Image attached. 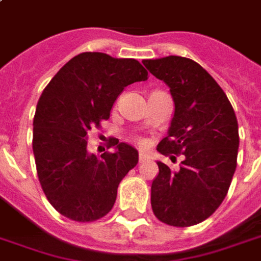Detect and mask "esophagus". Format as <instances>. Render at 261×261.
I'll list each match as a JSON object with an SVG mask.
<instances>
[{
  "instance_id": "34e87169",
  "label": "esophagus",
  "mask_w": 261,
  "mask_h": 261,
  "mask_svg": "<svg viewBox=\"0 0 261 261\" xmlns=\"http://www.w3.org/2000/svg\"><path fill=\"white\" fill-rule=\"evenodd\" d=\"M148 159V156L145 155V153H140V156H138V161H140V164H142V162H145Z\"/></svg>"
}]
</instances>
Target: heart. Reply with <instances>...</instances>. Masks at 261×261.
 <instances>
[{"instance_id": "b5f03b06", "label": "heart", "mask_w": 261, "mask_h": 261, "mask_svg": "<svg viewBox=\"0 0 261 261\" xmlns=\"http://www.w3.org/2000/svg\"><path fill=\"white\" fill-rule=\"evenodd\" d=\"M140 145H141V147H145V145H147V142L144 141V140H140Z\"/></svg>"}]
</instances>
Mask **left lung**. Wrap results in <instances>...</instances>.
Here are the masks:
<instances>
[{
  "instance_id": "obj_1",
  "label": "left lung",
  "mask_w": 261,
  "mask_h": 261,
  "mask_svg": "<svg viewBox=\"0 0 261 261\" xmlns=\"http://www.w3.org/2000/svg\"><path fill=\"white\" fill-rule=\"evenodd\" d=\"M142 63L169 86L175 103L168 137L156 149L164 155H185L177 170L156 162L152 211L172 226L200 224L224 201L235 173L239 148L235 112L221 86L196 61L168 56Z\"/></svg>"
}]
</instances>
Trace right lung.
<instances>
[{"mask_svg":"<svg viewBox=\"0 0 261 261\" xmlns=\"http://www.w3.org/2000/svg\"><path fill=\"white\" fill-rule=\"evenodd\" d=\"M148 80L134 59L81 53L54 75L37 102L33 153L50 204L61 215L91 222L113 208L117 187L138 162V151L109 138L113 152H88V133L108 120L125 86Z\"/></svg>","mask_w":261,"mask_h":261,"instance_id":"add662e5","label":"right lung"}]
</instances>
